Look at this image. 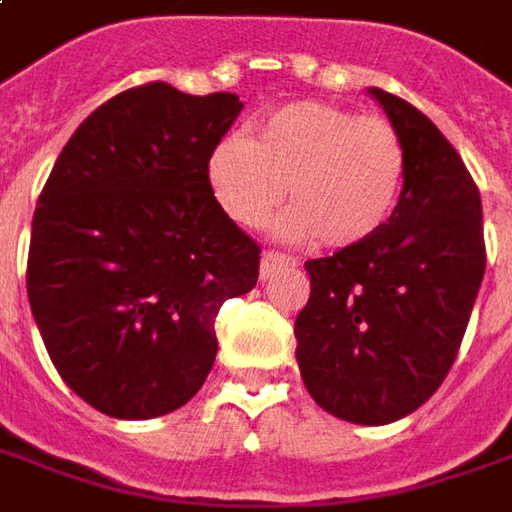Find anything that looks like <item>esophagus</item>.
Here are the masks:
<instances>
[{"instance_id": "esophagus-1", "label": "esophagus", "mask_w": 512, "mask_h": 512, "mask_svg": "<svg viewBox=\"0 0 512 512\" xmlns=\"http://www.w3.org/2000/svg\"><path fill=\"white\" fill-rule=\"evenodd\" d=\"M292 259L290 256H284V253H276V250H267L262 256V278H270L276 270L281 267H292Z\"/></svg>"}]
</instances>
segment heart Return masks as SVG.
Wrapping results in <instances>:
<instances>
[{"label":"heart","instance_id":"obj_1","mask_svg":"<svg viewBox=\"0 0 512 512\" xmlns=\"http://www.w3.org/2000/svg\"><path fill=\"white\" fill-rule=\"evenodd\" d=\"M407 150L396 125L331 102H290L264 119L256 142L231 133L206 164L220 209L245 228L270 220L290 192L281 220L287 239L351 248L382 228L396 209Z\"/></svg>","mask_w":512,"mask_h":512}]
</instances>
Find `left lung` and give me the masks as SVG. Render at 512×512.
I'll use <instances>...</instances> for the list:
<instances>
[{"mask_svg":"<svg viewBox=\"0 0 512 512\" xmlns=\"http://www.w3.org/2000/svg\"><path fill=\"white\" fill-rule=\"evenodd\" d=\"M407 150L398 206L376 234L306 262L295 320L309 396L351 424L382 426L438 390L485 273L482 200L463 158L415 105L370 88Z\"/></svg>","mask_w":512,"mask_h":512,"instance_id":"8db88e82","label":"left lung"}]
</instances>
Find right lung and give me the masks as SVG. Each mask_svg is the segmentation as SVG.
<instances>
[{
	"mask_svg": "<svg viewBox=\"0 0 512 512\" xmlns=\"http://www.w3.org/2000/svg\"><path fill=\"white\" fill-rule=\"evenodd\" d=\"M239 111L228 91L128 88L83 119L38 197L30 309L63 382L111 418L183 407L217 357L220 306L256 287L262 248L206 175Z\"/></svg>",
	"mask_w": 512,
	"mask_h": 512,
	"instance_id": "add662e5",
	"label": "right lung"
}]
</instances>
